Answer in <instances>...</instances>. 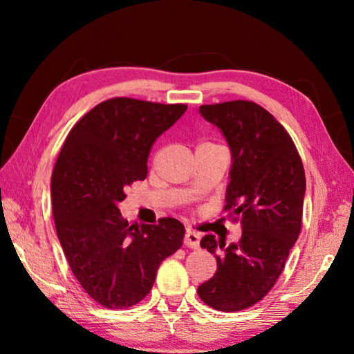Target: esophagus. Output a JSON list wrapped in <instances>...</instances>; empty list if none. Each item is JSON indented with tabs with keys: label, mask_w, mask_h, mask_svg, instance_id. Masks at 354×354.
<instances>
[{
	"label": "esophagus",
	"mask_w": 354,
	"mask_h": 354,
	"mask_svg": "<svg viewBox=\"0 0 354 354\" xmlns=\"http://www.w3.org/2000/svg\"><path fill=\"white\" fill-rule=\"evenodd\" d=\"M184 245L189 248H200V234H196L192 230H187L184 236Z\"/></svg>",
	"instance_id": "34e87169"
}]
</instances>
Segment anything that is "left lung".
I'll return each mask as SVG.
<instances>
[{
	"label": "left lung",
	"instance_id": "obj_1",
	"mask_svg": "<svg viewBox=\"0 0 354 354\" xmlns=\"http://www.w3.org/2000/svg\"><path fill=\"white\" fill-rule=\"evenodd\" d=\"M231 149L225 211L242 225V237L226 247L214 234L201 248L217 257V272L198 287L207 306L223 313L247 309L267 295L283 272L301 231L306 176L283 124L253 101L200 106Z\"/></svg>",
	"mask_w": 354,
	"mask_h": 354
}]
</instances>
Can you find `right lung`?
<instances>
[{"label": "right lung", "instance_id": "obj_1", "mask_svg": "<svg viewBox=\"0 0 354 354\" xmlns=\"http://www.w3.org/2000/svg\"><path fill=\"white\" fill-rule=\"evenodd\" d=\"M185 109L123 97L103 101L71 128L59 153L51 176L59 242L82 289L104 308L142 301L160 262L181 248V221L128 223L118 203L128 185L147 178L154 140Z\"/></svg>", "mask_w": 354, "mask_h": 354}]
</instances>
